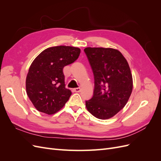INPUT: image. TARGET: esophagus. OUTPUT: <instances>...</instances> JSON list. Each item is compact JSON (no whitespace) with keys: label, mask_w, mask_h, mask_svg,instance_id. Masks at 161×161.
Instances as JSON below:
<instances>
[{"label":"esophagus","mask_w":161,"mask_h":161,"mask_svg":"<svg viewBox=\"0 0 161 161\" xmlns=\"http://www.w3.org/2000/svg\"><path fill=\"white\" fill-rule=\"evenodd\" d=\"M80 88H75V89H74V91L75 92H80Z\"/></svg>","instance_id":"esophagus-1"}]
</instances>
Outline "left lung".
<instances>
[{"instance_id": "obj_1", "label": "left lung", "mask_w": 161, "mask_h": 161, "mask_svg": "<svg viewBox=\"0 0 161 161\" xmlns=\"http://www.w3.org/2000/svg\"><path fill=\"white\" fill-rule=\"evenodd\" d=\"M94 75L93 96L86 108L95 118L108 119L122 109L133 89L128 63L114 48L86 47L84 50Z\"/></svg>"}]
</instances>
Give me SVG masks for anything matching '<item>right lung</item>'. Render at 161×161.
Masks as SVG:
<instances>
[{"label":"right lung","mask_w":161,"mask_h":161,"mask_svg":"<svg viewBox=\"0 0 161 161\" xmlns=\"http://www.w3.org/2000/svg\"><path fill=\"white\" fill-rule=\"evenodd\" d=\"M80 53L76 47H51L33 61L26 78V91L37 111L54 114L69 101L72 92L65 87L63 69L76 60Z\"/></svg>","instance_id":"1"}]
</instances>
